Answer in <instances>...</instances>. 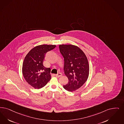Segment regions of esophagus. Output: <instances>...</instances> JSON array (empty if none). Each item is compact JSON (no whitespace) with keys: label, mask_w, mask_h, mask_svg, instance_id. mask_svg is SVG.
I'll return each mask as SVG.
<instances>
[{"label":"esophagus","mask_w":124,"mask_h":124,"mask_svg":"<svg viewBox=\"0 0 124 124\" xmlns=\"http://www.w3.org/2000/svg\"><path fill=\"white\" fill-rule=\"evenodd\" d=\"M62 75V74L61 73H58V74H57L56 75V77H61Z\"/></svg>","instance_id":"1"}]
</instances>
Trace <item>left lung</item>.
<instances>
[{"instance_id": "8db88e82", "label": "left lung", "mask_w": 124, "mask_h": 124, "mask_svg": "<svg viewBox=\"0 0 124 124\" xmlns=\"http://www.w3.org/2000/svg\"><path fill=\"white\" fill-rule=\"evenodd\" d=\"M60 53L64 59V74L69 81L64 89L72 92L78 89L86 82L89 75L88 60L84 52L72 45H60Z\"/></svg>"}]
</instances>
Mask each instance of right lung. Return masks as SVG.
Here are the masks:
<instances>
[{
    "label": "right lung",
    "instance_id": "obj_1",
    "mask_svg": "<svg viewBox=\"0 0 124 124\" xmlns=\"http://www.w3.org/2000/svg\"><path fill=\"white\" fill-rule=\"evenodd\" d=\"M55 47L52 45L37 46L25 57L22 68L23 76L26 82L35 89L43 87L51 78L50 68L45 67L43 62L46 53Z\"/></svg>",
    "mask_w": 124,
    "mask_h": 124
}]
</instances>
